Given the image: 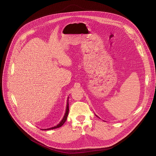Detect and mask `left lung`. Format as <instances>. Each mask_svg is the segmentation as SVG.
Listing matches in <instances>:
<instances>
[{
	"mask_svg": "<svg viewBox=\"0 0 156 156\" xmlns=\"http://www.w3.org/2000/svg\"><path fill=\"white\" fill-rule=\"evenodd\" d=\"M96 116H97V115H96Z\"/></svg>",
	"mask_w": 156,
	"mask_h": 156,
	"instance_id": "1",
	"label": "left lung"
}]
</instances>
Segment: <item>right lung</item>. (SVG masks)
<instances>
[{"instance_id":"right-lung-1","label":"right lung","mask_w":156,"mask_h":156,"mask_svg":"<svg viewBox=\"0 0 156 156\" xmlns=\"http://www.w3.org/2000/svg\"><path fill=\"white\" fill-rule=\"evenodd\" d=\"M68 114H69V104H68H68H67V108H66V111L65 115V116H64V117H63V120L61 121V122H60L57 126H55V127H51V128H49V129H44V130H46L54 129L58 128V127H61V126H62V125L65 122V121H66V120H67V117H68Z\"/></svg>"}]
</instances>
